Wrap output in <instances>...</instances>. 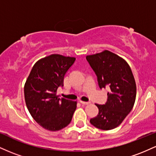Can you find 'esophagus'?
<instances>
[{
  "label": "esophagus",
  "instance_id": "esophagus-1",
  "mask_svg": "<svg viewBox=\"0 0 156 156\" xmlns=\"http://www.w3.org/2000/svg\"><path fill=\"white\" fill-rule=\"evenodd\" d=\"M79 102L83 105H89L91 103V102H85V101H79Z\"/></svg>",
  "mask_w": 156,
  "mask_h": 156
}]
</instances>
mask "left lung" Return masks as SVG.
Returning a JSON list of instances; mask_svg holds the SVG:
<instances>
[{
	"label": "left lung",
	"mask_w": 156,
	"mask_h": 156,
	"mask_svg": "<svg viewBox=\"0 0 156 156\" xmlns=\"http://www.w3.org/2000/svg\"><path fill=\"white\" fill-rule=\"evenodd\" d=\"M86 58L95 73L100 88L110 89L106 103L95 104L99 112L90 123L99 129L112 130L122 122L135 103L136 86L131 69L122 58L106 50Z\"/></svg>",
	"instance_id": "8db88e82"
}]
</instances>
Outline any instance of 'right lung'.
<instances>
[{"label":"right lung","instance_id":"right-lung-1","mask_svg":"<svg viewBox=\"0 0 156 156\" xmlns=\"http://www.w3.org/2000/svg\"><path fill=\"white\" fill-rule=\"evenodd\" d=\"M76 58L52 54L35 63L24 86L25 101L32 117L42 128L56 131L72 120L77 102L56 95Z\"/></svg>","mask_w":156,"mask_h":156}]
</instances>
